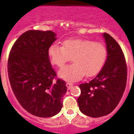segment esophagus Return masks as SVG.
<instances>
[{"instance_id": "1", "label": "esophagus", "mask_w": 134, "mask_h": 134, "mask_svg": "<svg viewBox=\"0 0 134 134\" xmlns=\"http://www.w3.org/2000/svg\"><path fill=\"white\" fill-rule=\"evenodd\" d=\"M66 86H67V88H68V90H70L73 86V84L72 83V82H66Z\"/></svg>"}]
</instances>
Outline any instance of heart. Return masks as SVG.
Here are the masks:
<instances>
[{
	"label": "heart",
	"mask_w": 134,
	"mask_h": 134,
	"mask_svg": "<svg viewBox=\"0 0 134 134\" xmlns=\"http://www.w3.org/2000/svg\"><path fill=\"white\" fill-rule=\"evenodd\" d=\"M48 54L52 64L62 67L72 57L73 64L59 71V76L68 82L81 79L85 75L93 76L99 72L105 63L107 50L100 42L86 39H69L62 42V47L53 43Z\"/></svg>",
	"instance_id": "heart-1"
}]
</instances>
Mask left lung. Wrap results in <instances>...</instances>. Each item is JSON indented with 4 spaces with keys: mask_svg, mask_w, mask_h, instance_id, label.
Segmentation results:
<instances>
[{
    "mask_svg": "<svg viewBox=\"0 0 134 134\" xmlns=\"http://www.w3.org/2000/svg\"><path fill=\"white\" fill-rule=\"evenodd\" d=\"M107 58L103 68L88 83L81 84L77 102L80 111L92 118L107 115L115 109L122 97L127 82L125 56L118 43L104 33Z\"/></svg>",
    "mask_w": 134,
    "mask_h": 134,
    "instance_id": "obj_1",
    "label": "left lung"
}]
</instances>
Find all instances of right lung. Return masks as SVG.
<instances>
[{
	"instance_id": "add662e5",
	"label": "right lung",
	"mask_w": 134,
	"mask_h": 134,
	"mask_svg": "<svg viewBox=\"0 0 134 134\" xmlns=\"http://www.w3.org/2000/svg\"><path fill=\"white\" fill-rule=\"evenodd\" d=\"M55 40L52 31H27L15 41L8 59L9 79L16 99L40 118L58 113L67 91L65 81L57 79L48 54Z\"/></svg>"
}]
</instances>
